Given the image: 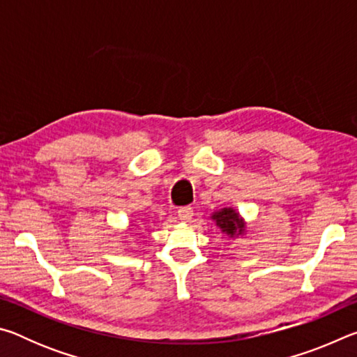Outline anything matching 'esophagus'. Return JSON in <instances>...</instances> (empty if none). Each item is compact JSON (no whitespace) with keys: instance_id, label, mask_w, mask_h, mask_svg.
Wrapping results in <instances>:
<instances>
[{"instance_id":"34e87169","label":"esophagus","mask_w":357,"mask_h":357,"mask_svg":"<svg viewBox=\"0 0 357 357\" xmlns=\"http://www.w3.org/2000/svg\"><path fill=\"white\" fill-rule=\"evenodd\" d=\"M192 215H193V209L190 206L181 208L178 211V217H179L181 222H189L192 219Z\"/></svg>"}]
</instances>
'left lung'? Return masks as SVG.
Returning a JSON list of instances; mask_svg holds the SVG:
<instances>
[{
	"label": "left lung",
	"mask_w": 357,
	"mask_h": 357,
	"mask_svg": "<svg viewBox=\"0 0 357 357\" xmlns=\"http://www.w3.org/2000/svg\"><path fill=\"white\" fill-rule=\"evenodd\" d=\"M211 220L214 225L219 228V231L223 238L227 239H236V238H245L249 233V227L239 211L234 208H220L211 214Z\"/></svg>",
	"instance_id": "8db88e82"
}]
</instances>
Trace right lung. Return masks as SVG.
I'll use <instances>...</instances> for the list:
<instances>
[{
  "instance_id": "1",
  "label": "right lung",
  "mask_w": 357,
  "mask_h": 357,
  "mask_svg": "<svg viewBox=\"0 0 357 357\" xmlns=\"http://www.w3.org/2000/svg\"><path fill=\"white\" fill-rule=\"evenodd\" d=\"M130 227H134V225H132V223H130ZM130 229V228H129Z\"/></svg>"
}]
</instances>
